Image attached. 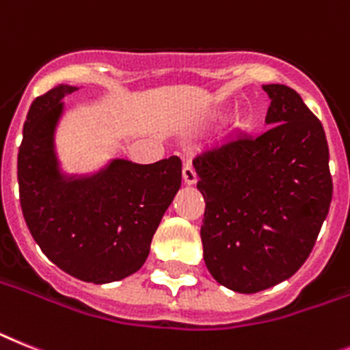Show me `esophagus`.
<instances>
[{
  "label": "esophagus",
  "instance_id": "esophagus-1",
  "mask_svg": "<svg viewBox=\"0 0 350 350\" xmlns=\"http://www.w3.org/2000/svg\"><path fill=\"white\" fill-rule=\"evenodd\" d=\"M183 181L187 185H196V183H198V174H196V170H193L190 165H185L183 167Z\"/></svg>",
  "mask_w": 350,
  "mask_h": 350
}]
</instances>
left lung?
Masks as SVG:
<instances>
[{"mask_svg": "<svg viewBox=\"0 0 350 350\" xmlns=\"http://www.w3.org/2000/svg\"><path fill=\"white\" fill-rule=\"evenodd\" d=\"M263 90L265 133L239 135L193 158L206 201L204 263L217 283L240 293L270 288L301 269L333 198L320 120L286 85Z\"/></svg>", "mask_w": 350, "mask_h": 350, "instance_id": "8db88e82", "label": "left lung"}]
</instances>
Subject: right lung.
Instances as JSON below:
<instances>
[{
    "instance_id": "right-lung-1",
    "label": "right lung",
    "mask_w": 350,
    "mask_h": 350,
    "mask_svg": "<svg viewBox=\"0 0 350 350\" xmlns=\"http://www.w3.org/2000/svg\"><path fill=\"white\" fill-rule=\"evenodd\" d=\"M75 90L58 85L31 103L17 154L21 208L58 269L87 283H113L148 260L152 234L181 187V160L140 165L116 158L94 174H64L55 131L62 99Z\"/></svg>"
}]
</instances>
